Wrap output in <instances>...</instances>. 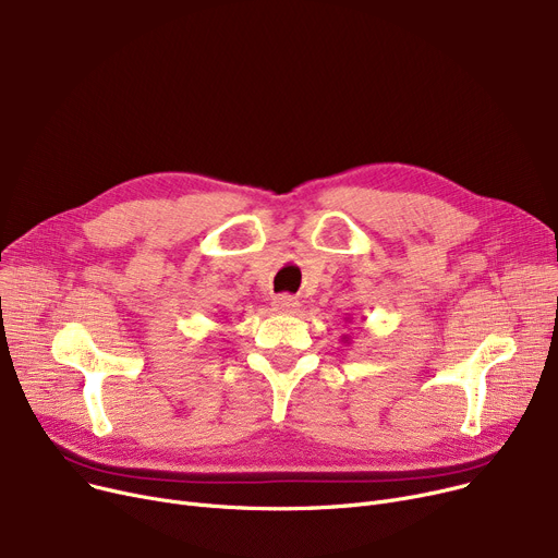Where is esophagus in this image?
Segmentation results:
<instances>
[{
  "instance_id": "obj_1",
  "label": "esophagus",
  "mask_w": 558,
  "mask_h": 558,
  "mask_svg": "<svg viewBox=\"0 0 558 558\" xmlns=\"http://www.w3.org/2000/svg\"><path fill=\"white\" fill-rule=\"evenodd\" d=\"M299 307H301V303L294 296H289V294H280V296H276L271 301V310L278 312V314H296Z\"/></svg>"
}]
</instances>
